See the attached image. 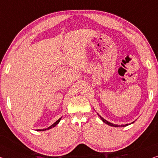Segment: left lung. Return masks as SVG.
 <instances>
[{"label":"left lung","mask_w":158,"mask_h":158,"mask_svg":"<svg viewBox=\"0 0 158 158\" xmlns=\"http://www.w3.org/2000/svg\"><path fill=\"white\" fill-rule=\"evenodd\" d=\"M100 116V115H99ZM100 117H101V119L102 120V122H105V123L106 124H108V125H110V126H111V127H126V126H127V125H129L128 124H125V125H121V126H119V125H117V124H112V123H110V122H107V120H106L105 119H103L102 118V117H101L100 116Z\"/></svg>","instance_id":"obj_1"}]
</instances>
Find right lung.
Masks as SVG:
<instances>
[{"label": "right lung", "mask_w": 158, "mask_h": 158, "mask_svg": "<svg viewBox=\"0 0 158 158\" xmlns=\"http://www.w3.org/2000/svg\"><path fill=\"white\" fill-rule=\"evenodd\" d=\"M60 119H61V117L58 120H57V121H56V122H55L54 124H52L51 126H50L48 128H47V129H39L38 131H46V130H47V129H51V128H52V127H56V125L59 123L60 122Z\"/></svg>", "instance_id": "right-lung-1"}]
</instances>
